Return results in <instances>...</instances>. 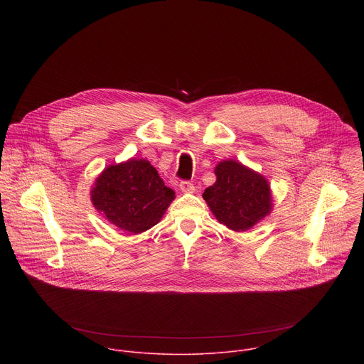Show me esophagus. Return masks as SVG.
<instances>
[{"mask_svg":"<svg viewBox=\"0 0 364 364\" xmlns=\"http://www.w3.org/2000/svg\"><path fill=\"white\" fill-rule=\"evenodd\" d=\"M180 190H181L183 193H193V191H194V186H193V183H190V181H181V183H180Z\"/></svg>","mask_w":364,"mask_h":364,"instance_id":"obj_1","label":"esophagus"}]
</instances>
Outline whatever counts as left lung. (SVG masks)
<instances>
[{"mask_svg": "<svg viewBox=\"0 0 364 364\" xmlns=\"http://www.w3.org/2000/svg\"><path fill=\"white\" fill-rule=\"evenodd\" d=\"M215 174L216 183L204 190L203 198L228 229L246 232L272 212V190L261 173L236 160H223Z\"/></svg>", "mask_w": 364, "mask_h": 364, "instance_id": "1", "label": "left lung"}]
</instances>
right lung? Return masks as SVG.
Here are the masks:
<instances>
[{"label": "right lung", "instance_id": "1", "mask_svg": "<svg viewBox=\"0 0 364 364\" xmlns=\"http://www.w3.org/2000/svg\"><path fill=\"white\" fill-rule=\"evenodd\" d=\"M174 198L176 193L144 159L108 166L90 188L95 209L109 223L132 235L157 225Z\"/></svg>", "mask_w": 364, "mask_h": 364}]
</instances>
